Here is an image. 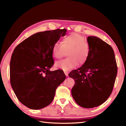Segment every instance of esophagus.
I'll list each match as a JSON object with an SVG mask.
<instances>
[{
  "label": "esophagus",
  "mask_w": 126,
  "mask_h": 126,
  "mask_svg": "<svg viewBox=\"0 0 126 126\" xmlns=\"http://www.w3.org/2000/svg\"><path fill=\"white\" fill-rule=\"evenodd\" d=\"M64 74H65V75H66V76H68V74H69L68 72L67 71H64Z\"/></svg>",
  "instance_id": "esophagus-1"
}]
</instances>
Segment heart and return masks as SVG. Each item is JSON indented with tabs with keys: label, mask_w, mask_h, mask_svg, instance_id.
Segmentation results:
<instances>
[{
	"label": "heart",
	"mask_w": 126,
	"mask_h": 126,
	"mask_svg": "<svg viewBox=\"0 0 126 126\" xmlns=\"http://www.w3.org/2000/svg\"><path fill=\"white\" fill-rule=\"evenodd\" d=\"M68 52V58L55 63L57 68L68 71L78 65L83 64L90 55L89 44L83 36L77 33H72L64 37L61 44L56 43L52 47V54L55 58L59 59Z\"/></svg>",
	"instance_id": "obj_1"
}]
</instances>
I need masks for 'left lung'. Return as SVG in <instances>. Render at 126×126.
<instances>
[{
    "label": "left lung",
    "instance_id": "1",
    "mask_svg": "<svg viewBox=\"0 0 126 126\" xmlns=\"http://www.w3.org/2000/svg\"><path fill=\"white\" fill-rule=\"evenodd\" d=\"M90 55L87 61L69 76L75 80L71 94L77 104L92 108L100 106L113 91L117 73L114 52L110 45L95 36L87 37Z\"/></svg>",
    "mask_w": 126,
    "mask_h": 126
}]
</instances>
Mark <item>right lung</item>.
<instances>
[{
	"instance_id": "right-lung-1",
	"label": "right lung",
	"mask_w": 126,
	"mask_h": 126,
	"mask_svg": "<svg viewBox=\"0 0 126 126\" xmlns=\"http://www.w3.org/2000/svg\"><path fill=\"white\" fill-rule=\"evenodd\" d=\"M66 29L39 32L16 47L10 61V82L18 100L31 109L52 102L56 90L65 79L61 69L51 71L54 64L52 47Z\"/></svg>"
}]
</instances>
